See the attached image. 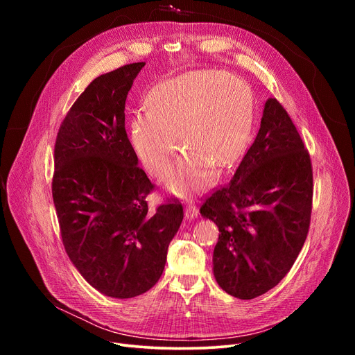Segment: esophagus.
I'll list each match as a JSON object with an SVG mask.
<instances>
[{
  "instance_id": "34e87169",
  "label": "esophagus",
  "mask_w": 355,
  "mask_h": 355,
  "mask_svg": "<svg viewBox=\"0 0 355 355\" xmlns=\"http://www.w3.org/2000/svg\"><path fill=\"white\" fill-rule=\"evenodd\" d=\"M184 216L187 220H194L198 216V209L194 204H187V206L184 207Z\"/></svg>"
}]
</instances>
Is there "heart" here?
I'll list each match as a JSON object with an SVG mask.
<instances>
[{"label": "heart", "mask_w": 355, "mask_h": 355, "mask_svg": "<svg viewBox=\"0 0 355 355\" xmlns=\"http://www.w3.org/2000/svg\"><path fill=\"white\" fill-rule=\"evenodd\" d=\"M146 105L148 110L130 121V141L155 177L170 171L178 141L184 153L166 180V187L178 196L206 187L210 168L221 173L237 161L248 144L253 96L249 85L236 74L216 70L180 74L159 83Z\"/></svg>", "instance_id": "obj_1"}]
</instances>
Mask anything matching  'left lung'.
Segmentation results:
<instances>
[{
    "label": "left lung",
    "mask_w": 355,
    "mask_h": 355,
    "mask_svg": "<svg viewBox=\"0 0 355 355\" xmlns=\"http://www.w3.org/2000/svg\"><path fill=\"white\" fill-rule=\"evenodd\" d=\"M311 209L309 154L288 112L269 98L233 178L200 209L220 232L213 252L218 286L239 300L275 288L305 243Z\"/></svg>",
    "instance_id": "obj_1"
}]
</instances>
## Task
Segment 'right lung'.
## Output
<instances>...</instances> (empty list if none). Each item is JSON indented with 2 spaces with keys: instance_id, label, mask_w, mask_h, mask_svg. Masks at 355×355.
Here are the masks:
<instances>
[{
  "instance_id": "obj_1",
  "label": "right lung",
  "mask_w": 355,
  "mask_h": 355,
  "mask_svg": "<svg viewBox=\"0 0 355 355\" xmlns=\"http://www.w3.org/2000/svg\"><path fill=\"white\" fill-rule=\"evenodd\" d=\"M144 66L126 64L93 80L54 145L51 193L66 253L90 286L116 300L158 282L184 217L180 202L149 211L154 185L125 130L128 92Z\"/></svg>"
}]
</instances>
